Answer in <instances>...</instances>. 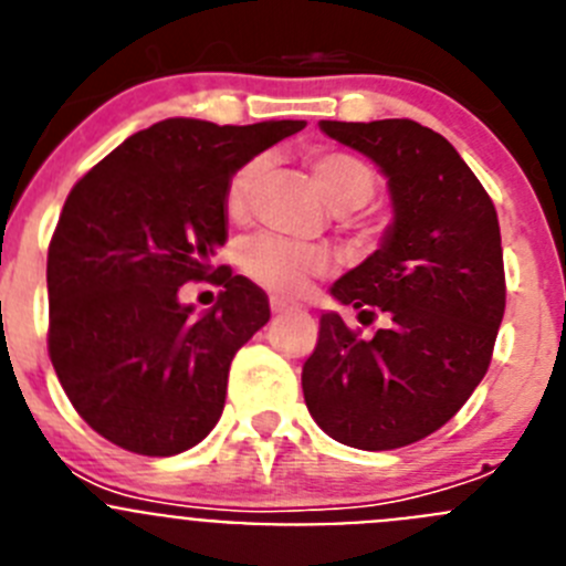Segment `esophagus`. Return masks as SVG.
<instances>
[{
    "label": "esophagus",
    "instance_id": "esophagus-1",
    "mask_svg": "<svg viewBox=\"0 0 566 566\" xmlns=\"http://www.w3.org/2000/svg\"><path fill=\"white\" fill-rule=\"evenodd\" d=\"M289 312H297V308L292 306V303H286V300H280V297H272V314H289Z\"/></svg>",
    "mask_w": 566,
    "mask_h": 566
}]
</instances>
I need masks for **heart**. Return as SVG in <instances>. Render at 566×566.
Returning a JSON list of instances; mask_svg holds the SVG:
<instances>
[{
	"mask_svg": "<svg viewBox=\"0 0 566 566\" xmlns=\"http://www.w3.org/2000/svg\"><path fill=\"white\" fill-rule=\"evenodd\" d=\"M266 167V155H254L232 172V178L227 181V192H223V209L232 221H240L249 212L254 189H258ZM312 175L323 198L339 212L365 207L377 189L371 167L359 161L357 155L339 153V149L312 155ZM240 266L260 286L277 294H300L314 274L326 272L328 254L326 249L312 247V243H297V240L277 238V234H258L240 249Z\"/></svg>",
	"mask_w": 566,
	"mask_h": 566,
	"instance_id": "obj_1",
	"label": "heart"
}]
</instances>
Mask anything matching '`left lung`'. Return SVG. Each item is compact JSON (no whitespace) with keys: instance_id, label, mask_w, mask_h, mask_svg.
<instances>
[{"instance_id":"8db88e82","label":"left lung","mask_w":566,"mask_h":566,"mask_svg":"<svg viewBox=\"0 0 566 566\" xmlns=\"http://www.w3.org/2000/svg\"><path fill=\"white\" fill-rule=\"evenodd\" d=\"M371 158L394 218L379 249L332 286L359 319L388 326L363 339L337 312L319 317L303 365L314 422L359 451H394L439 431L488 374L504 317L496 207L448 138L408 118L319 122Z\"/></svg>"}]
</instances>
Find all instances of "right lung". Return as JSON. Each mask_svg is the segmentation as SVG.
Instances as JSON below:
<instances>
[{"label": "right lung", "mask_w": 566, "mask_h": 566, "mask_svg": "<svg viewBox=\"0 0 566 566\" xmlns=\"http://www.w3.org/2000/svg\"><path fill=\"white\" fill-rule=\"evenodd\" d=\"M303 127L164 118L67 195L48 249L50 359L84 422L124 451L175 457L221 419L234 352L269 323L263 289L212 269L229 238L223 192ZM214 276L219 303L192 315L177 292Z\"/></svg>", "instance_id": "1"}]
</instances>
